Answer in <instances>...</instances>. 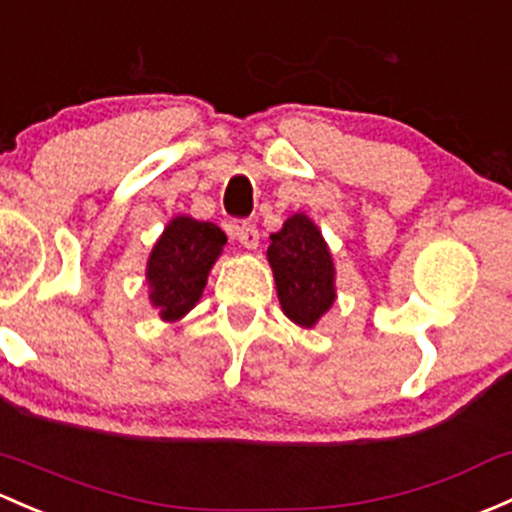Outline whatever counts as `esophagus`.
I'll return each instance as SVG.
<instances>
[{
    "label": "esophagus",
    "instance_id": "34e87169",
    "mask_svg": "<svg viewBox=\"0 0 512 512\" xmlns=\"http://www.w3.org/2000/svg\"><path fill=\"white\" fill-rule=\"evenodd\" d=\"M235 238L245 250H257V245H260V233H257L255 225L250 223H240L235 225Z\"/></svg>",
    "mask_w": 512,
    "mask_h": 512
}]
</instances>
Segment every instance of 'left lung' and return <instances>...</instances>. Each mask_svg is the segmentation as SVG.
Listing matches in <instances>:
<instances>
[{
    "instance_id": "1",
    "label": "left lung",
    "mask_w": 512,
    "mask_h": 512,
    "mask_svg": "<svg viewBox=\"0 0 512 512\" xmlns=\"http://www.w3.org/2000/svg\"><path fill=\"white\" fill-rule=\"evenodd\" d=\"M277 299L284 316L301 328H314L336 301V265L319 225L306 213L284 220L267 247Z\"/></svg>"
}]
</instances>
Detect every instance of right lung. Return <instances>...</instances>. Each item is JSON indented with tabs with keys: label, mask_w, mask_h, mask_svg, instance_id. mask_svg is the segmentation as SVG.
<instances>
[{
	"label": "right lung",
	"mask_w": 512,
	"mask_h": 512,
	"mask_svg": "<svg viewBox=\"0 0 512 512\" xmlns=\"http://www.w3.org/2000/svg\"><path fill=\"white\" fill-rule=\"evenodd\" d=\"M228 238L215 223L174 215L147 260L149 301L166 324L184 319L203 297L208 274Z\"/></svg>",
	"instance_id": "1"
}]
</instances>
